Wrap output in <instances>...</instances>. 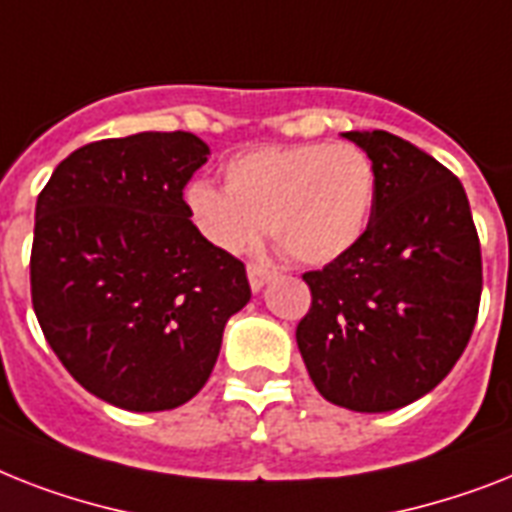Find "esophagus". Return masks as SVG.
<instances>
[{"instance_id":"esophagus-1","label":"esophagus","mask_w":512,"mask_h":512,"mask_svg":"<svg viewBox=\"0 0 512 512\" xmlns=\"http://www.w3.org/2000/svg\"><path fill=\"white\" fill-rule=\"evenodd\" d=\"M247 276H249V286H252V292H260L265 284H268L270 278L276 276L268 265H260V263H249L247 265Z\"/></svg>"}]
</instances>
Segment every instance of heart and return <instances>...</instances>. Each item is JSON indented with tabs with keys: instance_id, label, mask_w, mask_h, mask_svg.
I'll list each match as a JSON object with an SVG mask.
<instances>
[{
	"instance_id": "1",
	"label": "heart",
	"mask_w": 512,
	"mask_h": 512,
	"mask_svg": "<svg viewBox=\"0 0 512 512\" xmlns=\"http://www.w3.org/2000/svg\"><path fill=\"white\" fill-rule=\"evenodd\" d=\"M194 226L223 252H244L268 226L286 255L331 263L360 242L376 205V168L355 144H273L223 165V189L186 191Z\"/></svg>"
}]
</instances>
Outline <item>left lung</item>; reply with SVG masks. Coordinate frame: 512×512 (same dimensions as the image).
Here are the masks:
<instances>
[{
	"label": "left lung",
	"instance_id": "1",
	"mask_svg": "<svg viewBox=\"0 0 512 512\" xmlns=\"http://www.w3.org/2000/svg\"><path fill=\"white\" fill-rule=\"evenodd\" d=\"M376 168L360 242L302 273L310 310L297 347L315 389L386 413L429 394L458 363L481 302V244L458 176L386 131L344 134Z\"/></svg>",
	"mask_w": 512,
	"mask_h": 512
}]
</instances>
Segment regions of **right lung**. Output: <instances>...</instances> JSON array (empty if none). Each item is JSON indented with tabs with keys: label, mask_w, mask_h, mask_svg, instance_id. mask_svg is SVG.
Listing matches in <instances>:
<instances>
[{
	"label": "right lung",
	"mask_w": 512,
	"mask_h": 512,
	"mask_svg": "<svg viewBox=\"0 0 512 512\" xmlns=\"http://www.w3.org/2000/svg\"><path fill=\"white\" fill-rule=\"evenodd\" d=\"M210 149L186 131L91 141L36 199L31 299L78 384L134 413L207 384L223 328L249 302L247 268L191 223L184 189Z\"/></svg>",
	"instance_id": "add662e5"
}]
</instances>
